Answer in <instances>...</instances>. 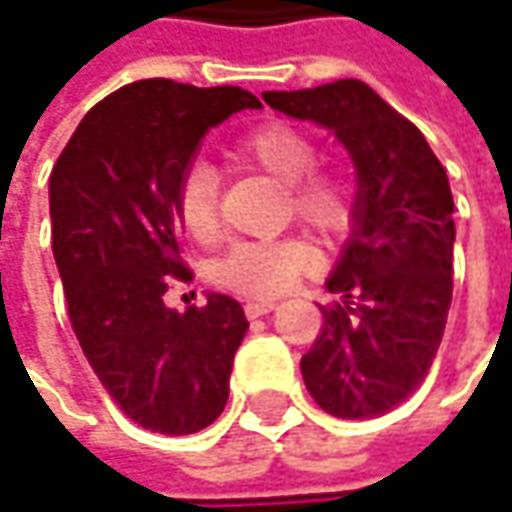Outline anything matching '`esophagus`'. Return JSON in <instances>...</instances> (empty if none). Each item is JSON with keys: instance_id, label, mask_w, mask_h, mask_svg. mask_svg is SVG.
Here are the masks:
<instances>
[{"instance_id": "obj_1", "label": "esophagus", "mask_w": 512, "mask_h": 512, "mask_svg": "<svg viewBox=\"0 0 512 512\" xmlns=\"http://www.w3.org/2000/svg\"><path fill=\"white\" fill-rule=\"evenodd\" d=\"M272 310H275V304H272V301H249V304L243 307L246 318H263V316H269Z\"/></svg>"}]
</instances>
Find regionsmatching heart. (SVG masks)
Here are the masks:
<instances>
[{"label":"heart","mask_w":512,"mask_h":512,"mask_svg":"<svg viewBox=\"0 0 512 512\" xmlns=\"http://www.w3.org/2000/svg\"><path fill=\"white\" fill-rule=\"evenodd\" d=\"M240 165L269 173L284 185L286 214L321 240L345 237L356 223V185L339 167H316L318 144L304 130L266 121L231 147ZM176 217L196 243L220 234V173L205 162L191 165L176 185ZM310 266L301 240L237 243L214 263V281L252 298H272L295 284Z\"/></svg>","instance_id":"1"}]
</instances>
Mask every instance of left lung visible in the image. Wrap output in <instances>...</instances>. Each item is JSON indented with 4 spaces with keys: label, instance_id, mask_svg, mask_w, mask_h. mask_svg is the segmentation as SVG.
Returning a JSON list of instances; mask_svg holds the SVG:
<instances>
[{
    "label": "left lung",
    "instance_id": "1",
    "mask_svg": "<svg viewBox=\"0 0 512 512\" xmlns=\"http://www.w3.org/2000/svg\"><path fill=\"white\" fill-rule=\"evenodd\" d=\"M263 101L333 130L353 156L356 228L327 289L345 301L321 310V330L301 356L304 385L342 420L379 417L426 379L452 304V191L423 133L362 80Z\"/></svg>",
    "mask_w": 512,
    "mask_h": 512
}]
</instances>
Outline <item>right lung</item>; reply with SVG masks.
Masks as SVG:
<instances>
[{
  "label": "right lung",
  "instance_id": "add662e5",
  "mask_svg": "<svg viewBox=\"0 0 512 512\" xmlns=\"http://www.w3.org/2000/svg\"><path fill=\"white\" fill-rule=\"evenodd\" d=\"M257 106L240 86L138 80L83 115L51 170V249L72 330L115 406L159 435H194L226 408L249 321L228 295L165 307L167 286L191 281L173 196L202 136Z\"/></svg>",
  "mask_w": 512,
  "mask_h": 512
}]
</instances>
